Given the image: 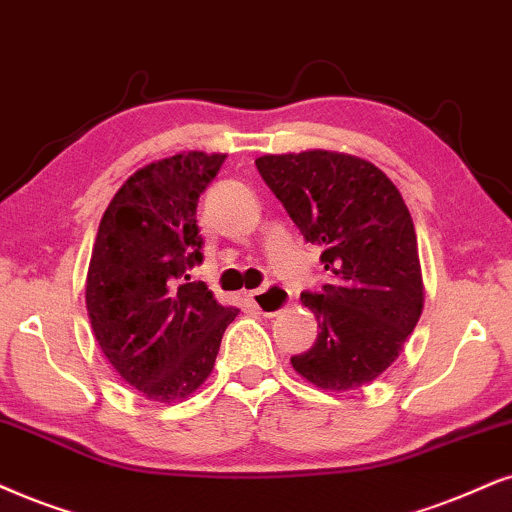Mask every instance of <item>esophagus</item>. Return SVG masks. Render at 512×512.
<instances>
[{"label":"esophagus","instance_id":"obj_1","mask_svg":"<svg viewBox=\"0 0 512 512\" xmlns=\"http://www.w3.org/2000/svg\"><path fill=\"white\" fill-rule=\"evenodd\" d=\"M248 300L260 314L276 316L281 309H286L290 304V293L281 286H269V288L252 290V293H248Z\"/></svg>","mask_w":512,"mask_h":512}]
</instances>
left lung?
I'll return each mask as SVG.
<instances>
[{"instance_id": "left-lung-1", "label": "left lung", "mask_w": 512, "mask_h": 512, "mask_svg": "<svg viewBox=\"0 0 512 512\" xmlns=\"http://www.w3.org/2000/svg\"><path fill=\"white\" fill-rule=\"evenodd\" d=\"M304 241L321 245L331 283L300 300L319 338L290 357L321 390H357L387 371L423 312V274L411 212L397 186L368 160L335 151L255 160Z\"/></svg>"}]
</instances>
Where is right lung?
<instances>
[{"instance_id": "1", "label": "right lung", "mask_w": 512, "mask_h": 512, "mask_svg": "<svg viewBox=\"0 0 512 512\" xmlns=\"http://www.w3.org/2000/svg\"><path fill=\"white\" fill-rule=\"evenodd\" d=\"M226 155L189 151L141 167L103 212L87 271L94 338L122 380L181 401L208 380L238 309L186 274L203 262L196 208Z\"/></svg>"}]
</instances>
